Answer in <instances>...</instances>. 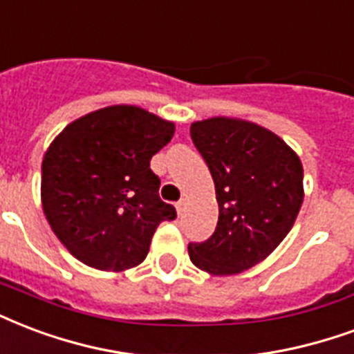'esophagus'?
I'll return each mask as SVG.
<instances>
[{"label": "esophagus", "instance_id": "obj_1", "mask_svg": "<svg viewBox=\"0 0 354 354\" xmlns=\"http://www.w3.org/2000/svg\"><path fill=\"white\" fill-rule=\"evenodd\" d=\"M175 209H177V214H183V212H185V209H187V199L183 198V199H179V201H177V203H175Z\"/></svg>", "mask_w": 354, "mask_h": 354}]
</instances>
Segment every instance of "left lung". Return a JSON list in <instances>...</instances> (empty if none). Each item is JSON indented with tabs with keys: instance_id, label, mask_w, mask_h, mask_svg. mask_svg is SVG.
Segmentation results:
<instances>
[{
	"instance_id": "left-lung-1",
	"label": "left lung",
	"mask_w": 354,
	"mask_h": 354,
	"mask_svg": "<svg viewBox=\"0 0 354 354\" xmlns=\"http://www.w3.org/2000/svg\"><path fill=\"white\" fill-rule=\"evenodd\" d=\"M190 136L214 180L218 224L205 243L188 244V256L209 274H239L293 227L304 199L302 164L280 136L243 119L196 121Z\"/></svg>"
}]
</instances>
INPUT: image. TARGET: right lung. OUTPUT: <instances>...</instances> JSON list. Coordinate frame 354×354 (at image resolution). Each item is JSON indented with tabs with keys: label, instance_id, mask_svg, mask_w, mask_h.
Returning a JSON list of instances; mask_svg holds the SVG:
<instances>
[{
	"label": "right lung",
	"instance_id": "right-lung-1",
	"mask_svg": "<svg viewBox=\"0 0 354 354\" xmlns=\"http://www.w3.org/2000/svg\"><path fill=\"white\" fill-rule=\"evenodd\" d=\"M175 124L129 104L108 106L66 124L42 158V211L76 259L98 270H124L147 257L149 244L175 207L158 196L151 158Z\"/></svg>",
	"mask_w": 354,
	"mask_h": 354
}]
</instances>
